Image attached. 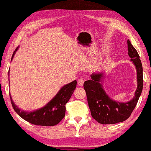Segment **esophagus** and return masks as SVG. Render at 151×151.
<instances>
[{
  "instance_id": "34e87169",
  "label": "esophagus",
  "mask_w": 151,
  "mask_h": 151,
  "mask_svg": "<svg viewBox=\"0 0 151 151\" xmlns=\"http://www.w3.org/2000/svg\"><path fill=\"white\" fill-rule=\"evenodd\" d=\"M78 84L80 86H82L84 85V81L82 78H80L78 80Z\"/></svg>"
}]
</instances>
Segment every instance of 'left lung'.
Here are the masks:
<instances>
[{
	"label": "left lung",
	"mask_w": 151,
	"mask_h": 151,
	"mask_svg": "<svg viewBox=\"0 0 151 151\" xmlns=\"http://www.w3.org/2000/svg\"><path fill=\"white\" fill-rule=\"evenodd\" d=\"M128 55L135 65L137 70V88L135 97L127 103L113 101L103 89L100 84L102 73H93L91 79L84 82V88L86 93L87 100L91 116L102 124H113L123 122L130 116L137 105L139 98L142 92L143 78V67L137 50L128 40Z\"/></svg>",
	"instance_id": "1"
}]
</instances>
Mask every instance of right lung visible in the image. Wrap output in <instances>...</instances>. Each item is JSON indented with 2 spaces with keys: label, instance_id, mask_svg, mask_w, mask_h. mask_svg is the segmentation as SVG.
<instances>
[{
  "label": "right lung",
  "instance_id": "right-lung-1",
  "mask_svg": "<svg viewBox=\"0 0 151 151\" xmlns=\"http://www.w3.org/2000/svg\"><path fill=\"white\" fill-rule=\"evenodd\" d=\"M17 50V48L14 52L12 60ZM76 86V81L65 85L46 106L30 113L22 111L17 107L14 104L10 94L11 103L14 111L19 116L28 122L37 126H55L60 123L65 115V105L69 101Z\"/></svg>",
  "mask_w": 151,
  "mask_h": 151
}]
</instances>
